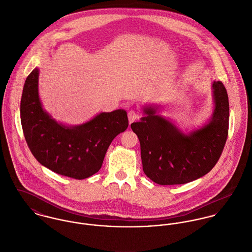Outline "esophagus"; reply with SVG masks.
<instances>
[{
    "instance_id": "obj_1",
    "label": "esophagus",
    "mask_w": 252,
    "mask_h": 252,
    "mask_svg": "<svg viewBox=\"0 0 252 252\" xmlns=\"http://www.w3.org/2000/svg\"><path fill=\"white\" fill-rule=\"evenodd\" d=\"M139 118H140V114H139L137 111H135V110H130V111L128 112V119H129V123H130V124L133 123L134 121L138 120Z\"/></svg>"
}]
</instances>
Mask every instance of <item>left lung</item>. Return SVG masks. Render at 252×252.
<instances>
[{
    "label": "left lung",
    "mask_w": 252,
    "mask_h": 252,
    "mask_svg": "<svg viewBox=\"0 0 252 252\" xmlns=\"http://www.w3.org/2000/svg\"><path fill=\"white\" fill-rule=\"evenodd\" d=\"M214 111L200 128L184 133L160 107L146 105L144 116L131 124L141 144L144 174L157 184H183L200 179L216 166L228 137L229 100L221 81L213 82Z\"/></svg>",
    "instance_id": "1"
}]
</instances>
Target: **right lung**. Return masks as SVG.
I'll list each match as a JSON object with an SVG mask.
<instances>
[{"instance_id": "add662e5", "label": "right lung", "mask_w": 252, "mask_h": 252, "mask_svg": "<svg viewBox=\"0 0 252 252\" xmlns=\"http://www.w3.org/2000/svg\"><path fill=\"white\" fill-rule=\"evenodd\" d=\"M38 74L35 68L27 76L20 103L22 129L31 152L56 174L75 180L93 176L101 169L109 144L127 129L126 110L101 112L74 126L57 122L42 108Z\"/></svg>"}]
</instances>
